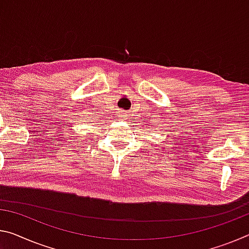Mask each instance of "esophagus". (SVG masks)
Returning a JSON list of instances; mask_svg holds the SVG:
<instances>
[{
    "label": "esophagus",
    "instance_id": "1",
    "mask_svg": "<svg viewBox=\"0 0 249 249\" xmlns=\"http://www.w3.org/2000/svg\"><path fill=\"white\" fill-rule=\"evenodd\" d=\"M126 115H127V112H126V110H124V109H121L120 112H118V115H117V117H118V120L123 121V120H125Z\"/></svg>",
    "mask_w": 249,
    "mask_h": 249
}]
</instances>
